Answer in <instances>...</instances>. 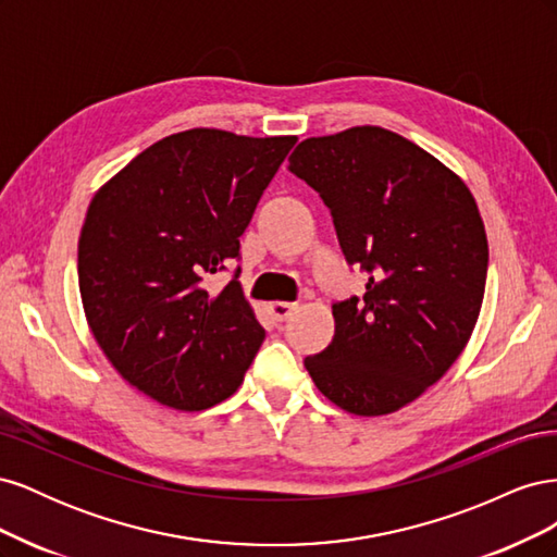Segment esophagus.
I'll use <instances>...</instances> for the list:
<instances>
[{"mask_svg": "<svg viewBox=\"0 0 557 557\" xmlns=\"http://www.w3.org/2000/svg\"><path fill=\"white\" fill-rule=\"evenodd\" d=\"M295 309H297V305H290V301H272V305H269V313L274 315L276 323H283V320H288Z\"/></svg>", "mask_w": 557, "mask_h": 557, "instance_id": "esophagus-1", "label": "esophagus"}]
</instances>
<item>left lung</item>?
I'll return each instance as SVG.
<instances>
[{"label": "left lung", "mask_w": 557, "mask_h": 557, "mask_svg": "<svg viewBox=\"0 0 557 557\" xmlns=\"http://www.w3.org/2000/svg\"><path fill=\"white\" fill-rule=\"evenodd\" d=\"M288 172L330 209L364 295L334 301L332 344L305 367L356 416L401 409L440 381L481 311L487 239L467 185L423 148L383 127L301 141Z\"/></svg>", "instance_id": "obj_1"}]
</instances>
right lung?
I'll use <instances>...</instances> for the list:
<instances>
[{
    "mask_svg": "<svg viewBox=\"0 0 557 557\" xmlns=\"http://www.w3.org/2000/svg\"><path fill=\"white\" fill-rule=\"evenodd\" d=\"M295 137L197 127L148 146L99 190L78 239L88 325L129 385L178 411H205L244 381L264 330L237 267L239 237Z\"/></svg>",
    "mask_w": 557,
    "mask_h": 557,
    "instance_id": "1",
    "label": "right lung"
}]
</instances>
